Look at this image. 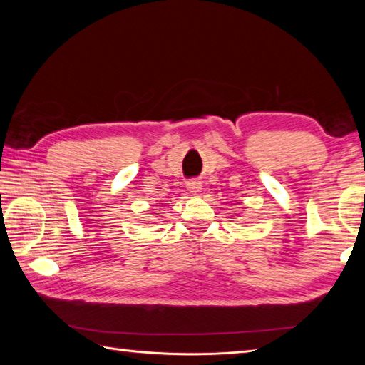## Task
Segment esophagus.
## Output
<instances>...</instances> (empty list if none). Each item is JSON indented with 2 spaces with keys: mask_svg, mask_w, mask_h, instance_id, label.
<instances>
[{
  "mask_svg": "<svg viewBox=\"0 0 365 365\" xmlns=\"http://www.w3.org/2000/svg\"><path fill=\"white\" fill-rule=\"evenodd\" d=\"M187 188L190 192H192V195H197L200 188H202V185H200V182H197V180H191L187 183Z\"/></svg>",
  "mask_w": 365,
  "mask_h": 365,
  "instance_id": "esophagus-1",
  "label": "esophagus"
}]
</instances>
